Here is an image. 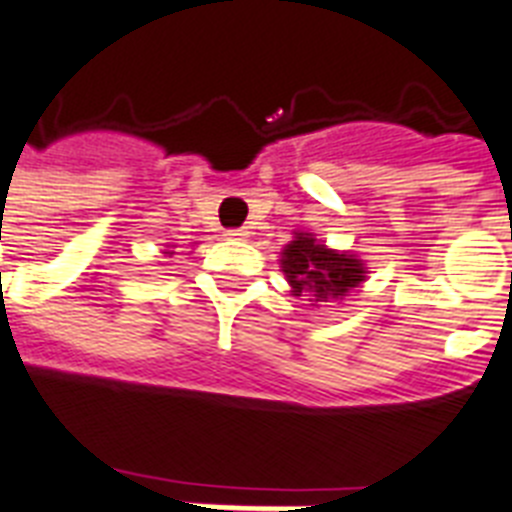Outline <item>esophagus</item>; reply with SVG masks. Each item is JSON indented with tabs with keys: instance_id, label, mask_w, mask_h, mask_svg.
I'll return each mask as SVG.
<instances>
[{
	"instance_id": "1",
	"label": "esophagus",
	"mask_w": 512,
	"mask_h": 512,
	"mask_svg": "<svg viewBox=\"0 0 512 512\" xmlns=\"http://www.w3.org/2000/svg\"><path fill=\"white\" fill-rule=\"evenodd\" d=\"M227 235H230L232 240H243L248 238V227H232V230H227Z\"/></svg>"
}]
</instances>
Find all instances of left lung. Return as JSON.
I'll return each mask as SVG.
<instances>
[{
    "instance_id": "8db88e82",
    "label": "left lung",
    "mask_w": 512,
    "mask_h": 512,
    "mask_svg": "<svg viewBox=\"0 0 512 512\" xmlns=\"http://www.w3.org/2000/svg\"><path fill=\"white\" fill-rule=\"evenodd\" d=\"M280 264L290 293L311 295V301L342 298L366 280V266L358 256L332 251L308 232H295V240L282 251Z\"/></svg>"
}]
</instances>
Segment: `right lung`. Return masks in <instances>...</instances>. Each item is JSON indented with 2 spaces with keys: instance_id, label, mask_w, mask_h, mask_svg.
<instances>
[{
  "instance_id": "obj_1",
  "label": "right lung",
  "mask_w": 512,
  "mask_h": 512,
  "mask_svg": "<svg viewBox=\"0 0 512 512\" xmlns=\"http://www.w3.org/2000/svg\"><path fill=\"white\" fill-rule=\"evenodd\" d=\"M164 253H170V256H172V253H175V251H164Z\"/></svg>"
}]
</instances>
